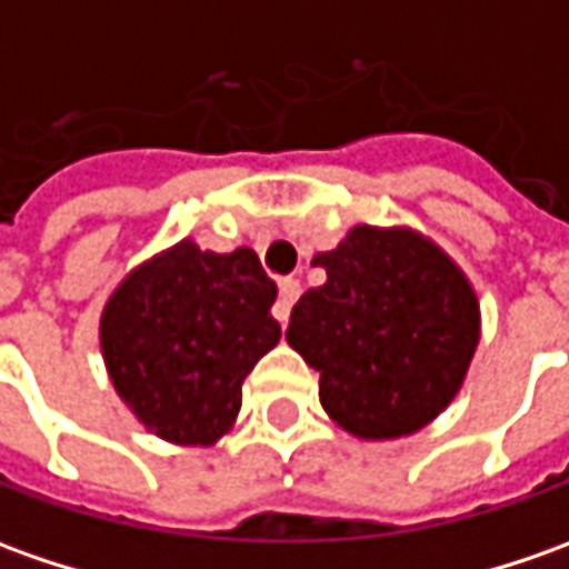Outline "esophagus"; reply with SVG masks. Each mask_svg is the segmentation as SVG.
Returning a JSON list of instances; mask_svg holds the SVG:
<instances>
[{"mask_svg": "<svg viewBox=\"0 0 569 569\" xmlns=\"http://www.w3.org/2000/svg\"><path fill=\"white\" fill-rule=\"evenodd\" d=\"M299 296H301L299 280H292V277L280 280V296H277V305H273V317H277L283 327H286V320H289V311H292V305H296V299H299Z\"/></svg>", "mask_w": 569, "mask_h": 569, "instance_id": "34e87169", "label": "esophagus"}]
</instances>
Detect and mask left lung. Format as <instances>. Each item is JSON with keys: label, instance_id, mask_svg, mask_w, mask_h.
Wrapping results in <instances>:
<instances>
[{"label": "left lung", "instance_id": "1", "mask_svg": "<svg viewBox=\"0 0 569 569\" xmlns=\"http://www.w3.org/2000/svg\"><path fill=\"white\" fill-rule=\"evenodd\" d=\"M286 342L320 373V405L358 439L423 430L461 392L479 346V299L451 254L411 227H351L315 254Z\"/></svg>", "mask_w": 569, "mask_h": 569}]
</instances>
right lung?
Listing matches in <instances>:
<instances>
[{
    "label": "right lung",
    "mask_w": 569,
    "mask_h": 569,
    "mask_svg": "<svg viewBox=\"0 0 569 569\" xmlns=\"http://www.w3.org/2000/svg\"><path fill=\"white\" fill-rule=\"evenodd\" d=\"M277 283L252 249L202 252L192 239L152 254L108 296L99 346L114 392L173 446L233 430L242 382L280 342Z\"/></svg>",
    "instance_id": "1"
}]
</instances>
